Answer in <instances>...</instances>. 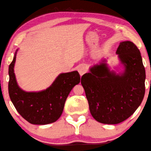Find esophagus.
Listing matches in <instances>:
<instances>
[{"mask_svg": "<svg viewBox=\"0 0 151 151\" xmlns=\"http://www.w3.org/2000/svg\"><path fill=\"white\" fill-rule=\"evenodd\" d=\"M77 70L78 71L79 74H80L81 76H83L84 73H86L87 69H86V67L84 66L83 65H81L78 66L77 67Z\"/></svg>", "mask_w": 151, "mask_h": 151, "instance_id": "esophagus-1", "label": "esophagus"}]
</instances>
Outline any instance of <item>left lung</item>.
<instances>
[{
	"instance_id": "obj_1",
	"label": "left lung",
	"mask_w": 151,
	"mask_h": 151,
	"mask_svg": "<svg viewBox=\"0 0 151 151\" xmlns=\"http://www.w3.org/2000/svg\"><path fill=\"white\" fill-rule=\"evenodd\" d=\"M116 53L125 66L122 75L101 63L81 77L90 113L104 124H117L129 118L140 106L145 92L146 75L139 49L126 41L120 43Z\"/></svg>"
}]
</instances>
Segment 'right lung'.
<instances>
[{
    "label": "right lung",
    "mask_w": 151,
    "mask_h": 151,
    "mask_svg": "<svg viewBox=\"0 0 151 151\" xmlns=\"http://www.w3.org/2000/svg\"><path fill=\"white\" fill-rule=\"evenodd\" d=\"M17 51L9 68L11 101L21 116L32 124L46 125L56 122L61 116L71 90L80 83V75L76 70L61 73L46 90L37 92L24 91L18 86L14 73Z\"/></svg>",
    "instance_id": "right-lung-1"
}]
</instances>
